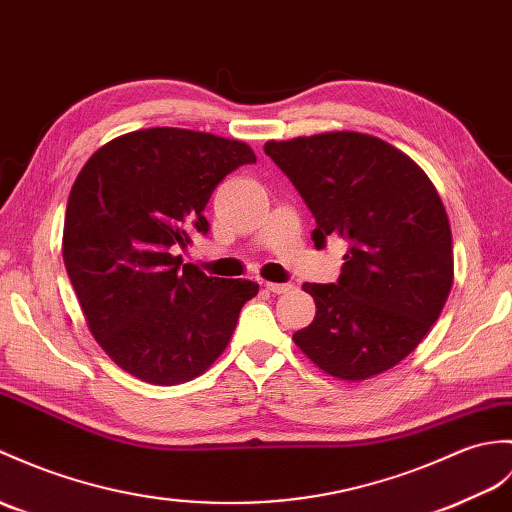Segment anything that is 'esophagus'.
<instances>
[{
	"instance_id": "esophagus-1",
	"label": "esophagus",
	"mask_w": 512,
	"mask_h": 512,
	"mask_svg": "<svg viewBox=\"0 0 512 512\" xmlns=\"http://www.w3.org/2000/svg\"><path fill=\"white\" fill-rule=\"evenodd\" d=\"M266 288L272 294H288V292H292L294 285L292 283H266Z\"/></svg>"
}]
</instances>
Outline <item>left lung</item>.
<instances>
[{
  "label": "left lung",
  "instance_id": "8db88e82",
  "mask_svg": "<svg viewBox=\"0 0 512 512\" xmlns=\"http://www.w3.org/2000/svg\"><path fill=\"white\" fill-rule=\"evenodd\" d=\"M264 152L316 218V248L331 235L349 242L338 283L303 285L316 316L292 340L331 377L388 371L419 347L454 283L436 187L408 154L351 130L268 141Z\"/></svg>",
  "mask_w": 512,
  "mask_h": 512
}]
</instances>
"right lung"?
Segmentation results:
<instances>
[{
	"label": "right lung",
	"mask_w": 512,
	"mask_h": 512,
	"mask_svg": "<svg viewBox=\"0 0 512 512\" xmlns=\"http://www.w3.org/2000/svg\"><path fill=\"white\" fill-rule=\"evenodd\" d=\"M257 157L244 141L146 128L91 154L67 200L63 259L106 355L141 382L205 373L259 285L207 277L178 251L207 233L202 216L224 176Z\"/></svg>",
	"instance_id": "add662e5"
}]
</instances>
